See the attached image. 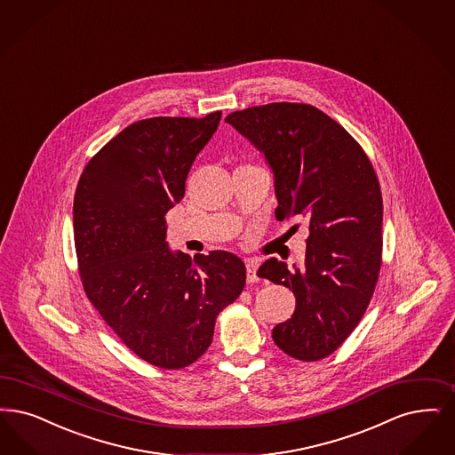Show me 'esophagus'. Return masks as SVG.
I'll use <instances>...</instances> for the list:
<instances>
[{
  "mask_svg": "<svg viewBox=\"0 0 455 455\" xmlns=\"http://www.w3.org/2000/svg\"><path fill=\"white\" fill-rule=\"evenodd\" d=\"M257 269H259V262L255 259H249L245 264V271H247V283H255L257 277Z\"/></svg>",
  "mask_w": 455,
  "mask_h": 455,
  "instance_id": "obj_1",
  "label": "esophagus"
}]
</instances>
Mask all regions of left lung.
<instances>
[{
	"label": "left lung",
	"instance_id": "8db88e82",
	"mask_svg": "<svg viewBox=\"0 0 455 455\" xmlns=\"http://www.w3.org/2000/svg\"><path fill=\"white\" fill-rule=\"evenodd\" d=\"M264 156L275 219L309 223L303 267L275 257L257 275L292 290L291 318L275 346L299 361L335 352L361 322L381 267L382 196L376 172L346 128L303 103H271L225 118Z\"/></svg>",
	"mask_w": 455,
	"mask_h": 455
}]
</instances>
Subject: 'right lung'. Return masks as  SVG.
I'll use <instances>...</instances> for the list:
<instances>
[{
	"mask_svg": "<svg viewBox=\"0 0 455 455\" xmlns=\"http://www.w3.org/2000/svg\"><path fill=\"white\" fill-rule=\"evenodd\" d=\"M204 118L156 116L122 130L86 165L74 195V245L94 308L140 359L181 369L213 340L220 311L245 286L227 251L189 255L167 243L165 213L217 132Z\"/></svg>",
	"mask_w": 455,
	"mask_h": 455,
	"instance_id": "add662e5",
	"label": "right lung"
}]
</instances>
